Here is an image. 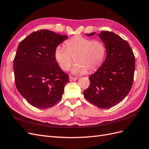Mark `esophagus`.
<instances>
[{
  "label": "esophagus",
  "mask_w": 149,
  "mask_h": 149,
  "mask_svg": "<svg viewBox=\"0 0 149 149\" xmlns=\"http://www.w3.org/2000/svg\"><path fill=\"white\" fill-rule=\"evenodd\" d=\"M78 78H75V77H73V76H70V81H75V80H77Z\"/></svg>",
  "instance_id": "34e87169"
}]
</instances>
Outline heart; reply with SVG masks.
Returning a JSON list of instances; mask_svg holds the SVG:
<instances>
[{
  "label": "heart",
  "mask_w": 149,
  "mask_h": 149,
  "mask_svg": "<svg viewBox=\"0 0 149 149\" xmlns=\"http://www.w3.org/2000/svg\"><path fill=\"white\" fill-rule=\"evenodd\" d=\"M66 48L59 45L54 53L56 61L64 71L69 70L73 62L77 63L71 69L75 74H82L96 70L104 59L106 47L100 40H92L82 36H75L65 42Z\"/></svg>",
  "instance_id": "b5f03b06"
}]
</instances>
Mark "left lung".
<instances>
[{
	"instance_id": "left-lung-1",
	"label": "left lung",
	"mask_w": 149,
	"mask_h": 149,
	"mask_svg": "<svg viewBox=\"0 0 149 149\" xmlns=\"http://www.w3.org/2000/svg\"><path fill=\"white\" fill-rule=\"evenodd\" d=\"M99 37L105 43L107 56L102 65L89 77V86L83 94L93 105L107 109L123 101L131 89L135 56L128 42L116 33L102 31Z\"/></svg>"
}]
</instances>
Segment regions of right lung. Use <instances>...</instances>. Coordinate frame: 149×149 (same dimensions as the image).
Wrapping results in <instances>:
<instances>
[{"instance_id": "add662e5", "label": "right lung", "mask_w": 149, "mask_h": 149, "mask_svg": "<svg viewBox=\"0 0 149 149\" xmlns=\"http://www.w3.org/2000/svg\"><path fill=\"white\" fill-rule=\"evenodd\" d=\"M67 38L53 31L40 30L19 43L13 60L15 85L31 106L46 109L61 100L69 76L60 68L54 53Z\"/></svg>"}]
</instances>
